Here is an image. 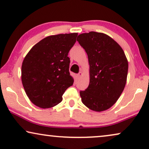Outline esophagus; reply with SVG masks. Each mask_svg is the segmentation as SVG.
Segmentation results:
<instances>
[{
	"mask_svg": "<svg viewBox=\"0 0 149 149\" xmlns=\"http://www.w3.org/2000/svg\"><path fill=\"white\" fill-rule=\"evenodd\" d=\"M82 74H83V73H82V72H79V73H78V74H77V77H78V78H79V77H81V76H82Z\"/></svg>",
	"mask_w": 149,
	"mask_h": 149,
	"instance_id": "esophagus-1",
	"label": "esophagus"
}]
</instances>
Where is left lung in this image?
Listing matches in <instances>:
<instances>
[{
	"mask_svg": "<svg viewBox=\"0 0 149 149\" xmlns=\"http://www.w3.org/2000/svg\"><path fill=\"white\" fill-rule=\"evenodd\" d=\"M77 40L87 53L89 64V85L80 91L82 102L94 111L109 109L125 86L128 62L125 53L113 38L101 32L81 34Z\"/></svg>",
	"mask_w": 149,
	"mask_h": 149,
	"instance_id": "1",
	"label": "left lung"
}]
</instances>
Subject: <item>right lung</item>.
Instances as JSON below:
<instances>
[{
	"instance_id": "right-lung-1",
	"label": "right lung",
	"mask_w": 149,
	"mask_h": 149,
	"mask_svg": "<svg viewBox=\"0 0 149 149\" xmlns=\"http://www.w3.org/2000/svg\"><path fill=\"white\" fill-rule=\"evenodd\" d=\"M78 34H60L37 42L24 58L22 81L26 95L34 104L42 109L54 107L74 79L70 74L69 51Z\"/></svg>"
}]
</instances>
